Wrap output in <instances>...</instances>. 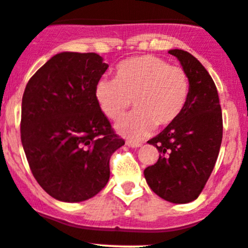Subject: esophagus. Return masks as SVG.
<instances>
[{
  "instance_id": "1",
  "label": "esophagus",
  "mask_w": 248,
  "mask_h": 248,
  "mask_svg": "<svg viewBox=\"0 0 248 248\" xmlns=\"http://www.w3.org/2000/svg\"><path fill=\"white\" fill-rule=\"evenodd\" d=\"M126 144L129 147H132V148H137V147H141V142H136V141H126Z\"/></svg>"
}]
</instances>
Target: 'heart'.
Here are the masks:
<instances>
[{"mask_svg":"<svg viewBox=\"0 0 248 248\" xmlns=\"http://www.w3.org/2000/svg\"><path fill=\"white\" fill-rule=\"evenodd\" d=\"M190 94L187 72L154 55H140L116 66L114 79L95 83L94 97L104 116L121 118L132 105L135 111L116 125L130 139L143 137L153 129L172 124L182 114Z\"/></svg>","mask_w":248,"mask_h":248,"instance_id":"obj_1","label":"heart"}]
</instances>
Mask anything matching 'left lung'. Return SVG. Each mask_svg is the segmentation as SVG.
I'll return each instance as SVG.
<instances>
[{"instance_id":"left-lung-1","label":"left lung","mask_w":248,"mask_h":248,"mask_svg":"<svg viewBox=\"0 0 248 248\" xmlns=\"http://www.w3.org/2000/svg\"><path fill=\"white\" fill-rule=\"evenodd\" d=\"M169 53L187 72L189 99L177 121L148 141L158 149L159 159L143 173L156 195L187 204L199 197L216 165L223 136L222 109L215 82L200 61L182 49Z\"/></svg>"}]
</instances>
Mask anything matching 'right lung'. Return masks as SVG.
<instances>
[{"label":"right lung","instance_id":"add662e5","mask_svg":"<svg viewBox=\"0 0 248 248\" xmlns=\"http://www.w3.org/2000/svg\"><path fill=\"white\" fill-rule=\"evenodd\" d=\"M107 67L95 53L63 51L26 84L21 143L33 177L60 202L96 195L109 180V158L125 143L94 97Z\"/></svg>","mask_w":248,"mask_h":248}]
</instances>
